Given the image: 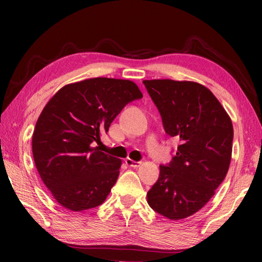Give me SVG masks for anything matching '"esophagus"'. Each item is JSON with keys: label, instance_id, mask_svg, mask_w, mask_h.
<instances>
[{"label": "esophagus", "instance_id": "esophagus-1", "mask_svg": "<svg viewBox=\"0 0 262 262\" xmlns=\"http://www.w3.org/2000/svg\"><path fill=\"white\" fill-rule=\"evenodd\" d=\"M125 162L129 167H139L141 165V162H135V161H133V159H129V158H127Z\"/></svg>", "mask_w": 262, "mask_h": 262}]
</instances>
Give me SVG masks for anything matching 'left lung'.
Segmentation results:
<instances>
[{"label":"left lung","mask_w":262,"mask_h":262,"mask_svg":"<svg viewBox=\"0 0 262 262\" xmlns=\"http://www.w3.org/2000/svg\"><path fill=\"white\" fill-rule=\"evenodd\" d=\"M159 111L163 127L179 139L176 156L161 165L147 194L152 209L168 220L195 214L223 183L231 162V119L212 92L195 82L143 81Z\"/></svg>","instance_id":"8db88e82"}]
</instances>
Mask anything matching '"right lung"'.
Instances as JSON below:
<instances>
[{"instance_id": "obj_1", "label": "right lung", "mask_w": 262, "mask_h": 262, "mask_svg": "<svg viewBox=\"0 0 262 262\" xmlns=\"http://www.w3.org/2000/svg\"><path fill=\"white\" fill-rule=\"evenodd\" d=\"M141 98L134 82L97 77L63 86L43 107L32 136L33 159L61 206L82 211L105 201L121 161L91 144L128 103Z\"/></svg>"}]
</instances>
